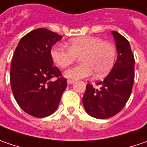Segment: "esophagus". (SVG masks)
<instances>
[{
	"mask_svg": "<svg viewBox=\"0 0 147 147\" xmlns=\"http://www.w3.org/2000/svg\"><path fill=\"white\" fill-rule=\"evenodd\" d=\"M73 83H75V81H73V80H68L67 81V84H69V85H71Z\"/></svg>",
	"mask_w": 147,
	"mask_h": 147,
	"instance_id": "obj_1",
	"label": "esophagus"
}]
</instances>
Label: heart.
<instances>
[{
    "label": "heart",
    "instance_id": "heart-1",
    "mask_svg": "<svg viewBox=\"0 0 147 147\" xmlns=\"http://www.w3.org/2000/svg\"><path fill=\"white\" fill-rule=\"evenodd\" d=\"M51 55L52 60L61 68H65L81 56L80 65L66 70V78L78 80L88 77L95 72L96 77H102L109 72L114 65L116 48L109 41L91 36L73 38L67 43V47L57 44L54 46Z\"/></svg>",
    "mask_w": 147,
    "mask_h": 147
}]
</instances>
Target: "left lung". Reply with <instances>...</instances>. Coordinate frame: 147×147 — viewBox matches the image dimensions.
Segmentation results:
<instances>
[{"label":"left lung","mask_w":147,"mask_h":147,"mask_svg":"<svg viewBox=\"0 0 147 147\" xmlns=\"http://www.w3.org/2000/svg\"><path fill=\"white\" fill-rule=\"evenodd\" d=\"M111 33L116 42L117 61L107 76L96 83L100 88L86 85L82 98L87 114L97 119H107L120 112L131 96L134 83L135 59L130 43L120 33Z\"/></svg>","instance_id":"left-lung-1"}]
</instances>
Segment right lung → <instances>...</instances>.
Listing matches in <instances>:
<instances>
[{
	"instance_id": "add662e5",
	"label": "right lung",
	"mask_w": 147,
	"mask_h": 147,
	"mask_svg": "<svg viewBox=\"0 0 147 147\" xmlns=\"http://www.w3.org/2000/svg\"><path fill=\"white\" fill-rule=\"evenodd\" d=\"M62 37L39 28L23 36L15 50L11 64V86L22 110L43 118L54 113L67 86L60 70L53 65L51 47ZM53 77L57 80L52 81Z\"/></svg>"
}]
</instances>
